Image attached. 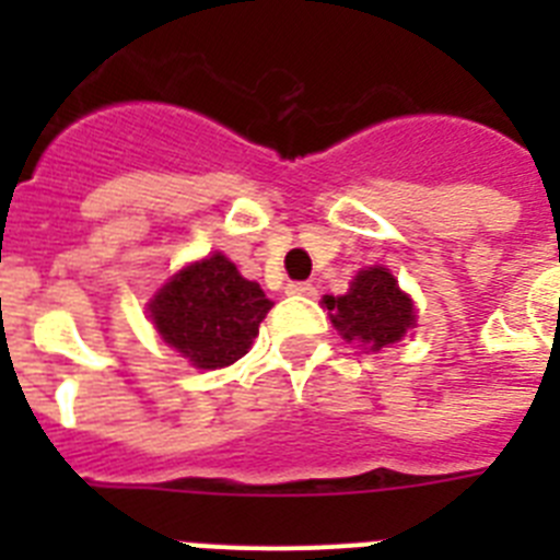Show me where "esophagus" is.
Returning a JSON list of instances; mask_svg holds the SVG:
<instances>
[{"instance_id": "34e87169", "label": "esophagus", "mask_w": 560, "mask_h": 560, "mask_svg": "<svg viewBox=\"0 0 560 560\" xmlns=\"http://www.w3.org/2000/svg\"><path fill=\"white\" fill-rule=\"evenodd\" d=\"M289 294H294V296H314L316 294V289L311 283H289Z\"/></svg>"}]
</instances>
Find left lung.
<instances>
[{
    "label": "left lung",
    "instance_id": "8db88e82",
    "mask_svg": "<svg viewBox=\"0 0 560 560\" xmlns=\"http://www.w3.org/2000/svg\"><path fill=\"white\" fill-rule=\"evenodd\" d=\"M330 323L348 341H359L364 350L395 345L415 328L412 296L398 289V280L384 266H370L353 277L348 294L325 296Z\"/></svg>",
    "mask_w": 560,
    "mask_h": 560
}]
</instances>
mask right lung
Listing matches in <instances>:
<instances>
[{
	"label": "right lung",
	"instance_id": "1",
	"mask_svg": "<svg viewBox=\"0 0 560 560\" xmlns=\"http://www.w3.org/2000/svg\"><path fill=\"white\" fill-rule=\"evenodd\" d=\"M271 300L221 252L185 266L148 303L153 328L192 368L219 370L249 353Z\"/></svg>",
	"mask_w": 560,
	"mask_h": 560
}]
</instances>
